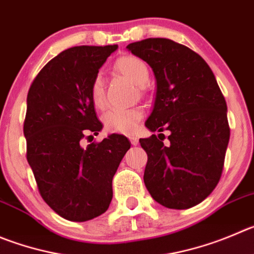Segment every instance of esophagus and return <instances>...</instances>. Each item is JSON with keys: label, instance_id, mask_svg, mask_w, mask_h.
<instances>
[{"label": "esophagus", "instance_id": "esophagus-1", "mask_svg": "<svg viewBox=\"0 0 254 254\" xmlns=\"http://www.w3.org/2000/svg\"><path fill=\"white\" fill-rule=\"evenodd\" d=\"M130 143H131L132 145H138V143H139L138 138H135V136H130Z\"/></svg>", "mask_w": 254, "mask_h": 254}]
</instances>
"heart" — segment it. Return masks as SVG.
<instances>
[{
  "label": "heart",
  "mask_w": 254,
  "mask_h": 254,
  "mask_svg": "<svg viewBox=\"0 0 254 254\" xmlns=\"http://www.w3.org/2000/svg\"><path fill=\"white\" fill-rule=\"evenodd\" d=\"M118 72L124 75L132 84L141 87L145 86L149 80V68L143 60L136 56L127 55L115 63ZM90 98L95 108L104 109L106 106L104 84L100 76H96L90 87ZM144 111L140 108L113 109L104 115V124L106 130L120 134H132L136 130L138 123L143 118Z\"/></svg>",
  "instance_id": "heart-1"
}]
</instances>
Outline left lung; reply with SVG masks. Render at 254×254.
Here are the masks:
<instances>
[{"label": "left lung", "instance_id": "8db88e82", "mask_svg": "<svg viewBox=\"0 0 254 254\" xmlns=\"http://www.w3.org/2000/svg\"><path fill=\"white\" fill-rule=\"evenodd\" d=\"M151 67L155 100L145 122L150 131H170L140 139L148 154L144 183L155 202L188 209L217 187L229 141L227 104L214 73L200 56L169 39H145L127 46Z\"/></svg>", "mask_w": 254, "mask_h": 254}]
</instances>
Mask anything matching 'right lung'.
I'll return each mask as SVG.
<instances>
[{"label": "right lung", "instance_id": "1", "mask_svg": "<svg viewBox=\"0 0 254 254\" xmlns=\"http://www.w3.org/2000/svg\"><path fill=\"white\" fill-rule=\"evenodd\" d=\"M116 50L118 45L65 50L45 65L28 90L27 162L42 199L71 222H86L108 210L113 177L130 149L119 134L82 146L86 135L103 129L90 87Z\"/></svg>", "mask_w": 254, "mask_h": 254}]
</instances>
